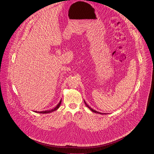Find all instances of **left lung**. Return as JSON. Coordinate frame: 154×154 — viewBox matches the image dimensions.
<instances>
[{
  "mask_svg": "<svg viewBox=\"0 0 154 154\" xmlns=\"http://www.w3.org/2000/svg\"><path fill=\"white\" fill-rule=\"evenodd\" d=\"M84 103H85V105H86V106L88 107L89 109V110H91L92 112H95V113H97V114H106V113H102V112H98V111H96V110H94V109H91L89 106H88V104H87V103L85 102V101H84Z\"/></svg>",
  "mask_w": 154,
  "mask_h": 154,
  "instance_id": "8db88e82",
  "label": "left lung"
}]
</instances>
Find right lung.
Returning a JSON list of instances; mask_svg holds the SVG:
<instances>
[{"instance_id": "obj_1", "label": "right lung", "mask_w": 154, "mask_h": 154, "mask_svg": "<svg viewBox=\"0 0 154 154\" xmlns=\"http://www.w3.org/2000/svg\"><path fill=\"white\" fill-rule=\"evenodd\" d=\"M61 102H62V99L60 100V102H59L58 104L57 105V106H56L54 109H52V110H45V111H35V112H37V113H41V114H47V113L51 112H53V111H54L58 109L59 107V106H60V104H61Z\"/></svg>"}]
</instances>
